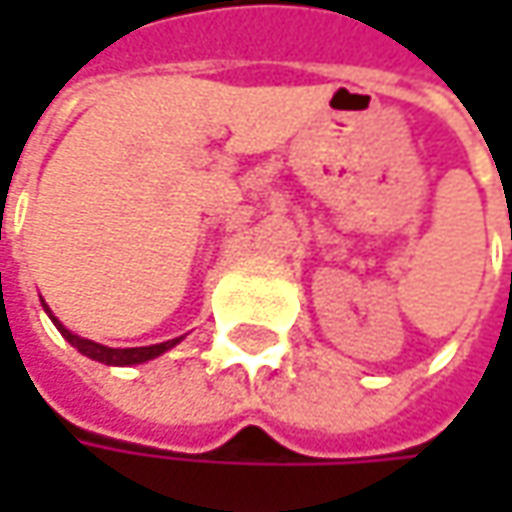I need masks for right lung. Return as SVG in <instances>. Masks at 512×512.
<instances>
[{"label":"right lung","mask_w":512,"mask_h":512,"mask_svg":"<svg viewBox=\"0 0 512 512\" xmlns=\"http://www.w3.org/2000/svg\"><path fill=\"white\" fill-rule=\"evenodd\" d=\"M48 310V307H45ZM50 313V310H48ZM53 319V316H50ZM53 325L59 327L62 330V336L68 339L82 356H88V359H96V362H102V364H142V362H148V359H156V356H162L165 350H170L173 344H179V339H170V342H162V344H150V347H105V344H96V342H90V339H82V336H73L70 330H65V327L59 325L56 319H53Z\"/></svg>","instance_id":"1"}]
</instances>
